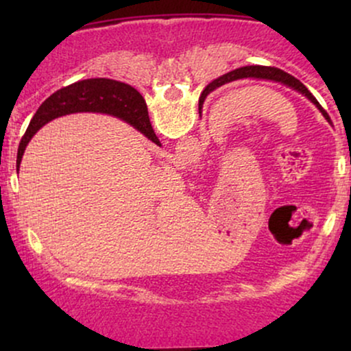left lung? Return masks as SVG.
<instances>
[{
	"label": "left lung",
	"instance_id": "1",
	"mask_svg": "<svg viewBox=\"0 0 351 351\" xmlns=\"http://www.w3.org/2000/svg\"><path fill=\"white\" fill-rule=\"evenodd\" d=\"M247 77L274 80V82H280V84H284V86H289V87L295 88V90L302 92V94H304L305 97L310 100V102L315 104V106L318 107V110H320L322 114H324L325 119L328 120V114L324 110V108H322L320 104L317 102V99L313 97V95L307 90V87H305L299 79H295V77H293V75L287 74V72H284L282 69H277V67H269V66H244V67H239V69L228 72V74L221 75L219 79L213 80V82H211V90H215L216 87L224 86V84H228V82H232V80L247 79Z\"/></svg>",
	"mask_w": 351,
	"mask_h": 351
}]
</instances>
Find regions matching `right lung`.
<instances>
[{"instance_id":"obj_1","label":"right lung","mask_w":351,"mask_h":351,"mask_svg":"<svg viewBox=\"0 0 351 351\" xmlns=\"http://www.w3.org/2000/svg\"><path fill=\"white\" fill-rule=\"evenodd\" d=\"M125 105L128 107L125 108ZM77 110L122 115L134 125L136 130L142 132L148 140L158 143V138H156L155 132L152 128L150 119H148L147 104H145L138 90L112 79L79 80V82L71 84V86L54 92L38 108L26 134L21 138V143H19L16 168L19 170L26 145L29 143V140L33 138V135L43 125L51 122L52 119H58V117L72 114V112Z\"/></svg>"}]
</instances>
